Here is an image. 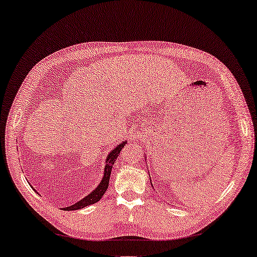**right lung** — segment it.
I'll list each match as a JSON object with an SVG mask.
<instances>
[{
  "instance_id": "add662e5",
  "label": "right lung",
  "mask_w": 257,
  "mask_h": 257,
  "mask_svg": "<svg viewBox=\"0 0 257 257\" xmlns=\"http://www.w3.org/2000/svg\"><path fill=\"white\" fill-rule=\"evenodd\" d=\"M126 142H123L119 146H117L115 149H113L106 161V166H104V174H103V179L101 180L100 184L98 186V188L95 189L94 191H92L89 196H86L85 198H83L82 200L77 201L76 204L69 206V207H66L64 209L66 211H75V209H81L83 207H86V206L92 205L99 201L101 199V197L104 195V192L108 189V184H109V179H110V173H111V168L113 166V163L116 162L117 157L120 154V150L124 148V145Z\"/></svg>"
}]
</instances>
